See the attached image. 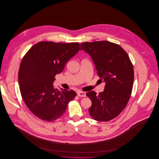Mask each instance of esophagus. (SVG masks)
<instances>
[{
  "mask_svg": "<svg viewBox=\"0 0 159 159\" xmlns=\"http://www.w3.org/2000/svg\"><path fill=\"white\" fill-rule=\"evenodd\" d=\"M77 95L80 97H86V93L83 91H78Z\"/></svg>",
  "mask_w": 159,
  "mask_h": 159,
  "instance_id": "34e87169",
  "label": "esophagus"
}]
</instances>
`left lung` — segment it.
<instances>
[{"label":"left lung","instance_id":"1","mask_svg":"<svg viewBox=\"0 0 159 159\" xmlns=\"http://www.w3.org/2000/svg\"><path fill=\"white\" fill-rule=\"evenodd\" d=\"M92 58L105 89L98 95L88 92L92 105L89 108L91 117L108 121L116 117L126 107L131 96L134 80L132 63L129 55L119 45L107 41L81 44Z\"/></svg>","mask_w":159,"mask_h":159}]
</instances>
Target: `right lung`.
Segmentation results:
<instances>
[{"instance_id":"right-lung-1","label":"right lung","mask_w":159,"mask_h":159,"mask_svg":"<svg viewBox=\"0 0 159 159\" xmlns=\"http://www.w3.org/2000/svg\"><path fill=\"white\" fill-rule=\"evenodd\" d=\"M79 50L78 43L42 41L31 47L22 58L18 75L20 91L27 108L38 118L47 121L57 120L76 96L73 90L55 89L53 82Z\"/></svg>"}]
</instances>
